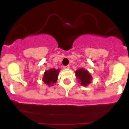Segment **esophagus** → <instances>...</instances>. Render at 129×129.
<instances>
[{
	"label": "esophagus",
	"mask_w": 129,
	"mask_h": 129,
	"mask_svg": "<svg viewBox=\"0 0 129 129\" xmlns=\"http://www.w3.org/2000/svg\"><path fill=\"white\" fill-rule=\"evenodd\" d=\"M63 68L64 69H69L70 68V66H66L63 67Z\"/></svg>",
	"instance_id": "esophagus-1"
}]
</instances>
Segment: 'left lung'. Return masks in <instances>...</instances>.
<instances>
[{
	"label": "left lung",
	"mask_w": 129,
	"mask_h": 129,
	"mask_svg": "<svg viewBox=\"0 0 129 129\" xmlns=\"http://www.w3.org/2000/svg\"><path fill=\"white\" fill-rule=\"evenodd\" d=\"M76 76L78 79V82L83 86H87L92 80V76L88 71L83 68L78 69L76 71Z\"/></svg>",
	"instance_id": "1"
}]
</instances>
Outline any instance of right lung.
Returning <instances> with one entry per match:
<instances>
[{
	"label": "right lung",
	"instance_id": "add662e5",
	"mask_svg": "<svg viewBox=\"0 0 129 129\" xmlns=\"http://www.w3.org/2000/svg\"><path fill=\"white\" fill-rule=\"evenodd\" d=\"M59 70H60L59 69L55 70V69L53 68L45 71L43 78V82L45 83L49 86H53V84L55 83H56L57 80V77H58Z\"/></svg>",
	"mask_w": 129,
	"mask_h": 129
}]
</instances>
